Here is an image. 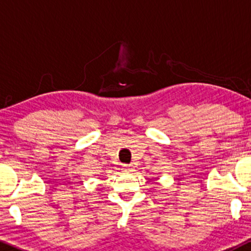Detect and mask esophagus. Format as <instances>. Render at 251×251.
Listing matches in <instances>:
<instances>
[{"instance_id":"obj_1","label":"esophagus","mask_w":251,"mask_h":251,"mask_svg":"<svg viewBox=\"0 0 251 251\" xmlns=\"http://www.w3.org/2000/svg\"><path fill=\"white\" fill-rule=\"evenodd\" d=\"M123 171L124 172H131L132 168L129 165H123Z\"/></svg>"}]
</instances>
